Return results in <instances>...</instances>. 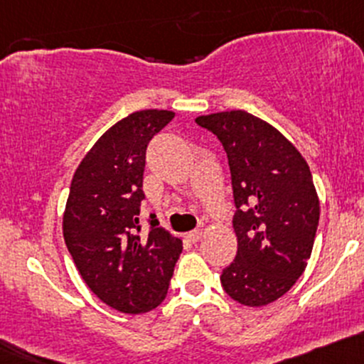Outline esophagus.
Listing matches in <instances>:
<instances>
[{"label":"esophagus","instance_id":"esophagus-1","mask_svg":"<svg viewBox=\"0 0 364 364\" xmlns=\"http://www.w3.org/2000/svg\"><path fill=\"white\" fill-rule=\"evenodd\" d=\"M186 238H188V240H190L191 243H197V242L202 238V230H193V231H190V233L186 235Z\"/></svg>","mask_w":364,"mask_h":364}]
</instances>
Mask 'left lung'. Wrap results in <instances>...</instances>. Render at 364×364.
Returning a JSON list of instances; mask_svg holds the SVG:
<instances>
[{"mask_svg": "<svg viewBox=\"0 0 364 364\" xmlns=\"http://www.w3.org/2000/svg\"><path fill=\"white\" fill-rule=\"evenodd\" d=\"M195 122L223 143L237 207L238 250L221 285L243 306H266L292 289L313 252L319 200L309 166L277 127L245 110Z\"/></svg>", "mask_w": 364, "mask_h": 364, "instance_id": "left-lung-1", "label": "left lung"}]
</instances>
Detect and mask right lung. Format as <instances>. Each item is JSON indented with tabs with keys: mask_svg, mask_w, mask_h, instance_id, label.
<instances>
[{
	"mask_svg": "<svg viewBox=\"0 0 364 364\" xmlns=\"http://www.w3.org/2000/svg\"><path fill=\"white\" fill-rule=\"evenodd\" d=\"M171 110L133 112L100 136L75 169L63 213V238L79 274L102 302L126 314L166 299L183 242L139 207L150 139L173 121Z\"/></svg>",
	"mask_w": 364,
	"mask_h": 364,
	"instance_id": "obj_1",
	"label": "right lung"
}]
</instances>
